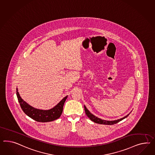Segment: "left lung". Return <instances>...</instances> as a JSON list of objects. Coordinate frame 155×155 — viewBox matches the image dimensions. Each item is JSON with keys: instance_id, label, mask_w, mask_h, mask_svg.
I'll return each instance as SVG.
<instances>
[{"instance_id": "1", "label": "left lung", "mask_w": 155, "mask_h": 155, "mask_svg": "<svg viewBox=\"0 0 155 155\" xmlns=\"http://www.w3.org/2000/svg\"><path fill=\"white\" fill-rule=\"evenodd\" d=\"M84 110H85V113L86 114L87 116V117L92 121L94 122L97 124H104V125H114L115 124H117L118 122L122 121V120L125 119V118L127 117L129 114H128L127 116H126L125 117L121 118L120 119H118L117 120H114V121H107V120H101V118H98V117H96L95 116H94V114H92V113H90V112L88 110V109L86 108V106L84 105Z\"/></svg>"}]
</instances>
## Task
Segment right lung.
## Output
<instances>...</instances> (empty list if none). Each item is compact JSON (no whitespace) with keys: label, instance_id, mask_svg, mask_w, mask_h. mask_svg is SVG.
Listing matches in <instances>:
<instances>
[{"label":"right lung","instance_id":"add662e5","mask_svg":"<svg viewBox=\"0 0 155 155\" xmlns=\"http://www.w3.org/2000/svg\"><path fill=\"white\" fill-rule=\"evenodd\" d=\"M16 95L21 109L24 112L34 120L39 122L52 121L59 118L62 114L63 106L68 97L66 96L64 97L54 108L49 110H42L35 108L24 101L20 96L17 88H16Z\"/></svg>","mask_w":155,"mask_h":155}]
</instances>
